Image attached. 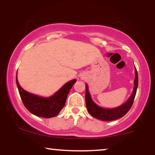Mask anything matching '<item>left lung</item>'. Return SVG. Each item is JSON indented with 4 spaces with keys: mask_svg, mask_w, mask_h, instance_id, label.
Wrapping results in <instances>:
<instances>
[{
    "mask_svg": "<svg viewBox=\"0 0 155 155\" xmlns=\"http://www.w3.org/2000/svg\"><path fill=\"white\" fill-rule=\"evenodd\" d=\"M138 85V73H137L136 68L135 67V79H134V87H133V92L129 98L127 99L124 104L117 107L107 108H103L96 104L92 99L91 95L89 92L88 85L86 84V94H85V101H86V106L87 111L92 117L97 120L102 121H112L116 120L121 118L130 109L132 106L133 101H134L135 96H136L137 88Z\"/></svg>",
    "mask_w": 155,
    "mask_h": 155,
    "instance_id": "obj_1",
    "label": "left lung"
}]
</instances>
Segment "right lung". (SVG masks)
<instances>
[{
  "label": "right lung",
  "instance_id": "obj_1",
  "mask_svg": "<svg viewBox=\"0 0 155 155\" xmlns=\"http://www.w3.org/2000/svg\"><path fill=\"white\" fill-rule=\"evenodd\" d=\"M76 81V79L68 81L54 95L44 97L25 90L19 85L16 76L17 88L25 106L33 114L44 118H51L58 115L65 106L68 95Z\"/></svg>",
  "mask_w": 155,
  "mask_h": 155
}]
</instances>
